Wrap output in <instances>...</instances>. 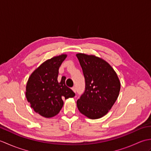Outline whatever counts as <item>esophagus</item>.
Masks as SVG:
<instances>
[{
  "label": "esophagus",
  "mask_w": 151,
  "mask_h": 151,
  "mask_svg": "<svg viewBox=\"0 0 151 151\" xmlns=\"http://www.w3.org/2000/svg\"><path fill=\"white\" fill-rule=\"evenodd\" d=\"M72 89H73V91L75 92V93H76V88H75V87H73L72 88Z\"/></svg>",
  "instance_id": "obj_1"
}]
</instances>
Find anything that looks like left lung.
Returning <instances> with one entry per match:
<instances>
[{
    "mask_svg": "<svg viewBox=\"0 0 151 151\" xmlns=\"http://www.w3.org/2000/svg\"><path fill=\"white\" fill-rule=\"evenodd\" d=\"M85 78V90L76 102L81 114L92 119L106 114L116 101L121 84L106 61L93 55L76 54Z\"/></svg>",
    "mask_w": 151,
    "mask_h": 151,
    "instance_id": "8db88e82",
    "label": "left lung"
}]
</instances>
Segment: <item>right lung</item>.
Segmentation results:
<instances>
[{
	"label": "right lung",
	"instance_id": "add662e5",
	"mask_svg": "<svg viewBox=\"0 0 151 151\" xmlns=\"http://www.w3.org/2000/svg\"><path fill=\"white\" fill-rule=\"evenodd\" d=\"M66 57L65 54H62L45 61L28 78L26 88L27 101L31 108L41 116H55L63 106V99L75 97V93L65 85V76L58 81L59 68Z\"/></svg>",
	"mask_w": 151,
	"mask_h": 151
}]
</instances>
